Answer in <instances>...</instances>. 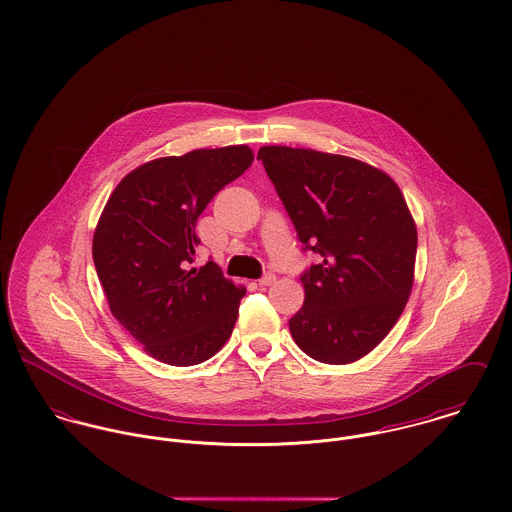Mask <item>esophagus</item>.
<instances>
[{
  "instance_id": "1",
  "label": "esophagus",
  "mask_w": 512,
  "mask_h": 512,
  "mask_svg": "<svg viewBox=\"0 0 512 512\" xmlns=\"http://www.w3.org/2000/svg\"><path fill=\"white\" fill-rule=\"evenodd\" d=\"M276 282V276L274 274H266V276H262V280L258 282L262 288H266V286H272Z\"/></svg>"
}]
</instances>
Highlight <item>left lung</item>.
Instances as JSON below:
<instances>
[{"instance_id":"left-lung-1","label":"left lung","mask_w":512,"mask_h":512,"mask_svg":"<svg viewBox=\"0 0 512 512\" xmlns=\"http://www.w3.org/2000/svg\"><path fill=\"white\" fill-rule=\"evenodd\" d=\"M299 242L321 254L290 319L297 347L327 365L368 355L414 286L418 230L396 181L361 159L303 147L258 151Z\"/></svg>"}]
</instances>
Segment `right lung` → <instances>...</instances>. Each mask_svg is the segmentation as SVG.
<instances>
[{
    "mask_svg": "<svg viewBox=\"0 0 512 512\" xmlns=\"http://www.w3.org/2000/svg\"><path fill=\"white\" fill-rule=\"evenodd\" d=\"M252 161L248 146L151 159L118 183L94 228L92 258L112 315L165 365L205 363L232 335L246 288L215 262L189 264L197 219Z\"/></svg>",
    "mask_w": 512,
    "mask_h": 512,
    "instance_id": "1",
    "label": "right lung"
}]
</instances>
